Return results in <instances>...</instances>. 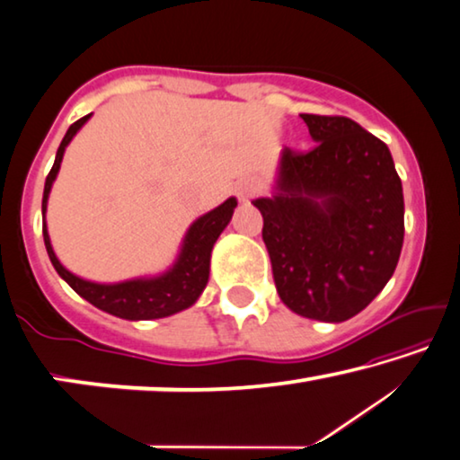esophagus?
<instances>
[{"instance_id": "obj_1", "label": "esophagus", "mask_w": 460, "mask_h": 460, "mask_svg": "<svg viewBox=\"0 0 460 460\" xmlns=\"http://www.w3.org/2000/svg\"><path fill=\"white\" fill-rule=\"evenodd\" d=\"M258 191V188H256V183L253 181H243L242 186H239V198H242V200H248V198H252L253 194H256Z\"/></svg>"}]
</instances>
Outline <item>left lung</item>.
Here are the masks:
<instances>
[{
    "label": "left lung",
    "mask_w": 460,
    "mask_h": 460,
    "mask_svg": "<svg viewBox=\"0 0 460 460\" xmlns=\"http://www.w3.org/2000/svg\"><path fill=\"white\" fill-rule=\"evenodd\" d=\"M316 146L283 148L264 218L279 297L291 312L345 322L384 289L405 237V200L386 144L341 115L301 113Z\"/></svg>",
    "instance_id": "left-lung-1"
}]
</instances>
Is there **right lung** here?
<instances>
[{"mask_svg":"<svg viewBox=\"0 0 460 460\" xmlns=\"http://www.w3.org/2000/svg\"><path fill=\"white\" fill-rule=\"evenodd\" d=\"M91 118V113L74 121L70 129H67L64 140H61L58 155H55V163L45 180V191H43V239L45 248L49 253V260L53 269L58 270L61 279L78 293L80 297H84L88 304H93L99 310L111 314L123 320H155L164 318L171 314H177L186 307L194 305L196 299L200 297L204 287L208 283L210 274V252L212 245L221 235L223 229L227 227L233 210L237 207L235 198L225 200L221 207L207 212V215L194 221V225L188 229L186 239H183L181 252L177 256L175 264L171 266L167 272L159 274L153 279H134V280H123V283L113 285H101L93 283V280H84L72 274L66 266L55 256L51 248L49 233H47L45 225V210L47 200H49V191L58 177L61 159H64L66 146L70 140L76 136L78 129Z\"/></svg>","mask_w":460,"mask_h":460,"instance_id":"add662e5","label":"right lung"}]
</instances>
